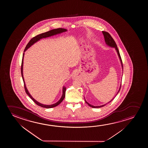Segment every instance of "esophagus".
Instances as JSON below:
<instances>
[{
    "mask_svg": "<svg viewBox=\"0 0 148 148\" xmlns=\"http://www.w3.org/2000/svg\"><path fill=\"white\" fill-rule=\"evenodd\" d=\"M77 78V75L76 74H74L73 75H72V79H76Z\"/></svg>",
    "mask_w": 148,
    "mask_h": 148,
    "instance_id": "esophagus-1",
    "label": "esophagus"
}]
</instances>
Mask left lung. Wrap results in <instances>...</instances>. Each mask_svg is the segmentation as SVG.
Here are the masks:
<instances>
[{
  "label": "left lung",
  "instance_id": "obj_1",
  "mask_svg": "<svg viewBox=\"0 0 148 148\" xmlns=\"http://www.w3.org/2000/svg\"><path fill=\"white\" fill-rule=\"evenodd\" d=\"M102 32H103V36H104V38H105L106 43L108 45H109V47H114V48L115 49L116 51H117V53L118 55V57L119 58L120 61L121 62V64L122 67V69H123V64H122V61L121 58V56H120V55L119 51V50H118V49L117 46V45H116V43L115 42V41H114L113 38L110 35V34L109 33L107 32H105V31H102ZM121 85H120V86L119 89V90L118 91L117 93L116 94V95H117L118 93V92H119V91H120V88H121ZM114 99V97L113 99H112L111 101H110L109 103H110V101H111ZM85 101L86 103L88 104V105L90 106V107H91L93 108H99L105 106V105L107 104V103H106V104L103 105L98 106H94L91 105H90V104L88 103H87V101H86L85 99Z\"/></svg>",
  "mask_w": 148,
  "mask_h": 148
}]
</instances>
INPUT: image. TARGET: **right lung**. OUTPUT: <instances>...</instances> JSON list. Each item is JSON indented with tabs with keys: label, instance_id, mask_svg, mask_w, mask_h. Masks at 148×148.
<instances>
[{
	"label": "right lung",
	"instance_id": "obj_1",
	"mask_svg": "<svg viewBox=\"0 0 148 148\" xmlns=\"http://www.w3.org/2000/svg\"><path fill=\"white\" fill-rule=\"evenodd\" d=\"M67 29L63 28H58L55 29H53L51 31H49L48 32H47L43 33H41L40 34L34 37L33 38L31 39L30 41L27 44L26 47L25 49L24 52L25 51H26L27 49H29L30 47H31L33 44H34L36 42L38 41L40 39L44 38H46V37H49L51 36H53L55 35L58 34H60L61 33L65 32L66 31H67ZM24 53H23V55L22 61V65H21V74H22V76L23 80L24 81V88L25 91L26 92L27 94L28 95L29 97H30L31 99H32L33 101L35 103H36V105L38 106H40L41 107L45 108H52L53 107H55L58 105H59L60 103H61L62 101H63V99L65 98V92H66V88L64 86L63 88V94L61 97V99H59V101L57 102L56 103L53 104V105H44L42 103H40L38 101H36L32 97L31 95L30 94L28 90L27 89L26 86L25 85V83L24 79V77H23V60H24Z\"/></svg>",
	"mask_w": 148,
	"mask_h": 148
}]
</instances>
